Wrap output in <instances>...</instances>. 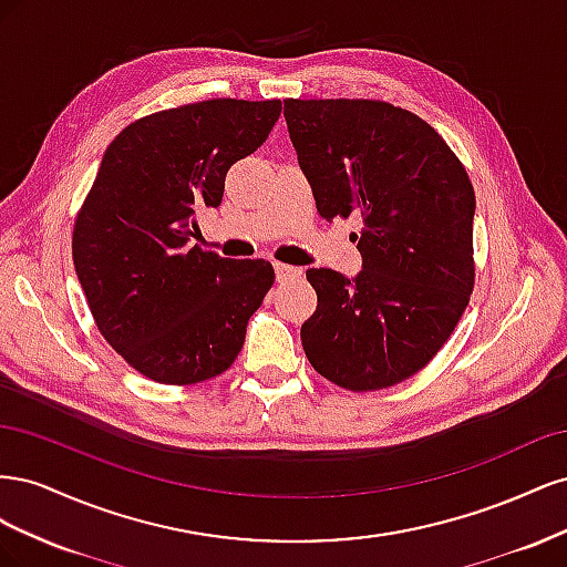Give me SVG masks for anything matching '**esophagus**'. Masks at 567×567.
I'll return each mask as SVG.
<instances>
[{
  "label": "esophagus",
  "mask_w": 567,
  "mask_h": 567,
  "mask_svg": "<svg viewBox=\"0 0 567 567\" xmlns=\"http://www.w3.org/2000/svg\"><path fill=\"white\" fill-rule=\"evenodd\" d=\"M274 274H277V281H279V284H286V281L298 279L300 274H302V269L284 265V262H277V265H274Z\"/></svg>",
  "instance_id": "1"
}]
</instances>
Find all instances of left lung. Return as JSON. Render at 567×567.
<instances>
[{
    "mask_svg": "<svg viewBox=\"0 0 567 567\" xmlns=\"http://www.w3.org/2000/svg\"><path fill=\"white\" fill-rule=\"evenodd\" d=\"M284 117L323 219L362 215V271L307 269L317 312L310 364L354 392L421 371L471 300L475 194L454 151L419 115L371 99H286Z\"/></svg>",
    "mask_w": 567,
    "mask_h": 567,
    "instance_id": "obj_1",
    "label": "left lung"
}]
</instances>
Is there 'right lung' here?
Segmentation results:
<instances>
[{"label": "right lung", "instance_id": "add662e5", "mask_svg": "<svg viewBox=\"0 0 567 567\" xmlns=\"http://www.w3.org/2000/svg\"><path fill=\"white\" fill-rule=\"evenodd\" d=\"M281 101L210 99L146 115L101 158L73 229V265L101 336L146 379L192 385L227 371L274 284L265 260L192 248L227 169L262 146Z\"/></svg>", "mask_w": 567, "mask_h": 567}]
</instances>
